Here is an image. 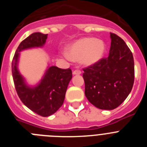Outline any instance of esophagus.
Returning a JSON list of instances; mask_svg holds the SVG:
<instances>
[{"label": "esophagus", "instance_id": "obj_1", "mask_svg": "<svg viewBox=\"0 0 147 147\" xmlns=\"http://www.w3.org/2000/svg\"><path fill=\"white\" fill-rule=\"evenodd\" d=\"M81 74H82V72L80 70L76 69V70H75V71H73V74L74 75H80Z\"/></svg>", "mask_w": 147, "mask_h": 147}]
</instances>
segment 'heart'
Segmentation results:
<instances>
[{
    "label": "heart",
    "instance_id": "heart-1",
    "mask_svg": "<svg viewBox=\"0 0 147 147\" xmlns=\"http://www.w3.org/2000/svg\"><path fill=\"white\" fill-rule=\"evenodd\" d=\"M67 59L80 60L85 65H93L103 58L105 52V44L102 40L94 37L80 39L71 45L67 49Z\"/></svg>",
    "mask_w": 147,
    "mask_h": 147
}]
</instances>
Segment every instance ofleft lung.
I'll return each instance as SVG.
<instances>
[{"label": "left lung", "mask_w": 147, "mask_h": 147, "mask_svg": "<svg viewBox=\"0 0 147 147\" xmlns=\"http://www.w3.org/2000/svg\"><path fill=\"white\" fill-rule=\"evenodd\" d=\"M111 45L107 57L83 69L85 96L102 110H113L127 98L135 78L134 59L120 37L110 33Z\"/></svg>", "instance_id": "1"}]
</instances>
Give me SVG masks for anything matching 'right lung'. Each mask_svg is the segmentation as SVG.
Masks as SVG:
<instances>
[{
    "label": "right lung",
    "mask_w": 147,
    "mask_h": 147,
    "mask_svg": "<svg viewBox=\"0 0 147 147\" xmlns=\"http://www.w3.org/2000/svg\"><path fill=\"white\" fill-rule=\"evenodd\" d=\"M47 37L48 34L40 32L32 34L20 42L11 62L12 77L18 96L28 108L43 117L55 113L63 104L67 85L72 78L71 69L51 66L38 85L29 87L18 71V63L19 52L25 49L42 47Z\"/></svg>",
    "instance_id": "add662e5"
}]
</instances>
